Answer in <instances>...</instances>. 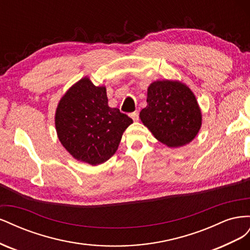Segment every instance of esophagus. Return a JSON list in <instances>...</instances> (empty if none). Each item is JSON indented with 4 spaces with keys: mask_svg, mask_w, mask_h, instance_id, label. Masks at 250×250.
<instances>
[{
    "mask_svg": "<svg viewBox=\"0 0 250 250\" xmlns=\"http://www.w3.org/2000/svg\"><path fill=\"white\" fill-rule=\"evenodd\" d=\"M130 117L132 118L133 121H135V122H137V121H139V119H140V113H139L138 110L137 111H133V112L130 113Z\"/></svg>",
    "mask_w": 250,
    "mask_h": 250,
    "instance_id": "34e87169",
    "label": "esophagus"
}]
</instances>
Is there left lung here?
<instances>
[{"label": "left lung", "mask_w": 250, "mask_h": 250, "mask_svg": "<svg viewBox=\"0 0 250 250\" xmlns=\"http://www.w3.org/2000/svg\"><path fill=\"white\" fill-rule=\"evenodd\" d=\"M140 118L154 137L169 147L190 143L201 126V112L191 89L177 81H155L148 87L147 106Z\"/></svg>", "instance_id": "1"}]
</instances>
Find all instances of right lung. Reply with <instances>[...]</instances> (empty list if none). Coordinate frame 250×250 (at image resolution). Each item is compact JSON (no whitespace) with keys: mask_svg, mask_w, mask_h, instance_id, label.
Returning <instances> with one entry per match:
<instances>
[{"mask_svg":"<svg viewBox=\"0 0 250 250\" xmlns=\"http://www.w3.org/2000/svg\"><path fill=\"white\" fill-rule=\"evenodd\" d=\"M132 123L119 108L108 106L106 88L88 78L79 80L60 100L55 116L60 143L78 161L106 162L117 151L122 134Z\"/></svg>","mask_w":250,"mask_h":250,"instance_id":"1","label":"right lung"}]
</instances>
